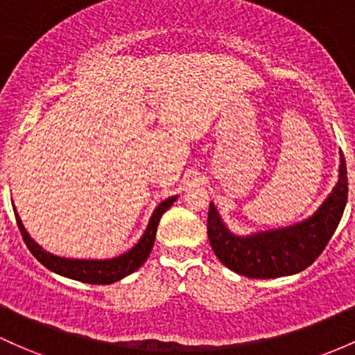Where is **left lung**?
Returning a JSON list of instances; mask_svg holds the SVG:
<instances>
[{
    "mask_svg": "<svg viewBox=\"0 0 355 355\" xmlns=\"http://www.w3.org/2000/svg\"><path fill=\"white\" fill-rule=\"evenodd\" d=\"M347 193V166L340 152L337 184L313 215L300 223L243 237L232 234L215 205L209 203L207 228L213 252L230 270L254 279H272L304 270L334 235L344 215Z\"/></svg>",
    "mask_w": 355,
    "mask_h": 355,
    "instance_id": "obj_1",
    "label": "left lung"
}]
</instances>
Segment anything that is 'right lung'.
<instances>
[{
    "label": "right lung",
    "instance_id": "obj_1",
    "mask_svg": "<svg viewBox=\"0 0 355 355\" xmlns=\"http://www.w3.org/2000/svg\"><path fill=\"white\" fill-rule=\"evenodd\" d=\"M176 198L178 196H171L167 198V200H164L162 203L154 209V213H152L146 232H144V235L140 237L139 242H137L128 252L113 259H67L47 252L45 249H42L35 240L30 237L28 232L25 230L24 223H21L20 216H18L17 208L13 209L15 216H17L18 228H20L21 232V237H24L30 252L33 254V257H35L40 264H44L47 269H51L52 272L60 274V276L64 277H69V279L81 281V283L112 284L123 279L128 274L135 272V270L147 261L148 254H150L152 247H154L155 234H157V225L161 222V216L173 207Z\"/></svg>",
    "mask_w": 355,
    "mask_h": 355
}]
</instances>
